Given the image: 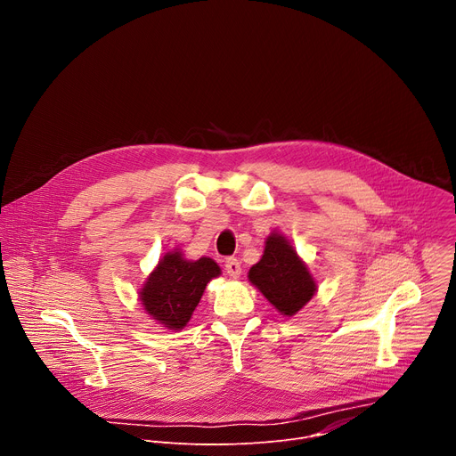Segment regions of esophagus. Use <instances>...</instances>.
Segmentation results:
<instances>
[{
  "instance_id": "esophagus-1",
  "label": "esophagus",
  "mask_w": 456,
  "mask_h": 456,
  "mask_svg": "<svg viewBox=\"0 0 456 456\" xmlns=\"http://www.w3.org/2000/svg\"><path fill=\"white\" fill-rule=\"evenodd\" d=\"M225 273H227L229 276H232V278H238V276L241 274V264H240V259H236V257H227V259H225Z\"/></svg>"
}]
</instances>
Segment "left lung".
Returning a JSON list of instances; mask_svg holds the SVG:
<instances>
[{
  "label": "left lung",
  "mask_w": 456,
  "mask_h": 456,
  "mask_svg": "<svg viewBox=\"0 0 456 456\" xmlns=\"http://www.w3.org/2000/svg\"><path fill=\"white\" fill-rule=\"evenodd\" d=\"M248 281L287 317L296 315L317 290L308 267L280 232L267 238L262 259L248 271Z\"/></svg>",
  "instance_id": "left-lung-1"
}]
</instances>
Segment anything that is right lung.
<instances>
[{
    "mask_svg": "<svg viewBox=\"0 0 456 456\" xmlns=\"http://www.w3.org/2000/svg\"><path fill=\"white\" fill-rule=\"evenodd\" d=\"M222 274L211 257L185 259L180 250L167 252L141 289L144 310L167 330H182L213 278Z\"/></svg>",
    "mask_w": 456,
    "mask_h": 456,
    "instance_id": "obj_1",
    "label": "right lung"
}]
</instances>
